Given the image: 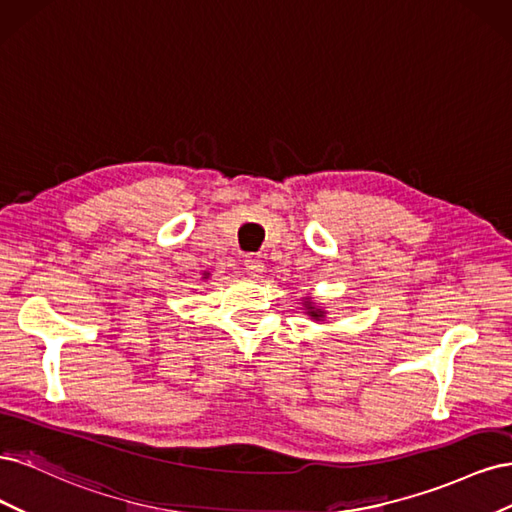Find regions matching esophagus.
Returning a JSON list of instances; mask_svg holds the SVG:
<instances>
[{"label": "esophagus", "mask_w": 512, "mask_h": 512, "mask_svg": "<svg viewBox=\"0 0 512 512\" xmlns=\"http://www.w3.org/2000/svg\"><path fill=\"white\" fill-rule=\"evenodd\" d=\"M245 271H247V275H252V277H258L262 271H265V260H262L258 254H250V256H245Z\"/></svg>", "instance_id": "obj_1"}]
</instances>
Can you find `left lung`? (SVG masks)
<instances>
[{"mask_svg":"<svg viewBox=\"0 0 512 512\" xmlns=\"http://www.w3.org/2000/svg\"><path fill=\"white\" fill-rule=\"evenodd\" d=\"M305 307H307V314H309V316H312L314 320H320V318L324 316V312H322V309L314 307V303H312V301H305Z\"/></svg>","mask_w":512,"mask_h":512,"instance_id":"1","label":"left lung"}]
</instances>
